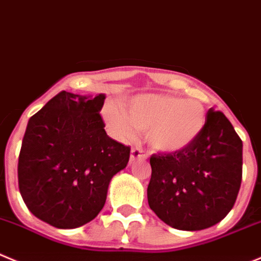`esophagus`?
I'll return each instance as SVG.
<instances>
[{
	"label": "esophagus",
	"mask_w": 261,
	"mask_h": 261,
	"mask_svg": "<svg viewBox=\"0 0 261 261\" xmlns=\"http://www.w3.org/2000/svg\"><path fill=\"white\" fill-rule=\"evenodd\" d=\"M138 160H147V154L144 153V150L142 149V148H133V150H131V155H130V162L133 164V162H135V161Z\"/></svg>",
	"instance_id": "obj_1"
}]
</instances>
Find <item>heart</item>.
<instances>
[{
	"mask_svg": "<svg viewBox=\"0 0 261 261\" xmlns=\"http://www.w3.org/2000/svg\"><path fill=\"white\" fill-rule=\"evenodd\" d=\"M104 118L116 138L131 142L135 128L148 131V144L161 153H176L196 142L206 125V109L194 99L160 94L134 96L126 111L116 103L104 108Z\"/></svg>",
	"mask_w": 261,
	"mask_h": 261,
	"instance_id": "obj_1",
	"label": "heart"
}]
</instances>
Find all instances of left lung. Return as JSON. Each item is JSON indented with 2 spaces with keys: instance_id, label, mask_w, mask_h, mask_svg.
Returning a JSON list of instances; mask_svg holds the SVG:
<instances>
[{
  "instance_id": "8db88e82",
  "label": "left lung",
  "mask_w": 261,
  "mask_h": 261,
  "mask_svg": "<svg viewBox=\"0 0 261 261\" xmlns=\"http://www.w3.org/2000/svg\"><path fill=\"white\" fill-rule=\"evenodd\" d=\"M148 203L167 225L202 230L234 206L242 180V140L221 112L208 109L196 142L176 153L150 157Z\"/></svg>"
}]
</instances>
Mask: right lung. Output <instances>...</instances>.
<instances>
[{
	"label": "right lung",
	"instance_id": "right-lung-1",
	"mask_svg": "<svg viewBox=\"0 0 261 261\" xmlns=\"http://www.w3.org/2000/svg\"><path fill=\"white\" fill-rule=\"evenodd\" d=\"M106 95L62 91L27 125L19 191L36 218L59 229L85 225L104 207L112 177L127 166L130 147L107 135Z\"/></svg>",
	"mask_w": 261,
	"mask_h": 261
}]
</instances>
